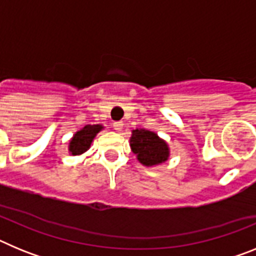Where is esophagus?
<instances>
[{
  "label": "esophagus",
  "instance_id": "34e87169",
  "mask_svg": "<svg viewBox=\"0 0 256 256\" xmlns=\"http://www.w3.org/2000/svg\"><path fill=\"white\" fill-rule=\"evenodd\" d=\"M112 126H114V130H116V132H122L124 124L122 123V122H114V123H112Z\"/></svg>",
  "mask_w": 256,
  "mask_h": 256
}]
</instances>
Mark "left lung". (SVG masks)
<instances>
[{"mask_svg": "<svg viewBox=\"0 0 256 256\" xmlns=\"http://www.w3.org/2000/svg\"><path fill=\"white\" fill-rule=\"evenodd\" d=\"M130 146L137 160L144 166H156L165 162L170 156L168 142L152 130L137 128L132 130Z\"/></svg>", "mask_w": 256, "mask_h": 256, "instance_id": "8db88e82", "label": "left lung"}]
</instances>
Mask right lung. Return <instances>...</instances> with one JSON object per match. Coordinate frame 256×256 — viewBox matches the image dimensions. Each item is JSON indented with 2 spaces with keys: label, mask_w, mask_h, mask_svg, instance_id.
<instances>
[{
  "label": "right lung",
  "mask_w": 256,
  "mask_h": 256,
  "mask_svg": "<svg viewBox=\"0 0 256 256\" xmlns=\"http://www.w3.org/2000/svg\"><path fill=\"white\" fill-rule=\"evenodd\" d=\"M102 130V124H94V126L87 124V126H83L82 130H76L68 144V151H69L70 155H82L86 151L90 150L91 144L94 142L97 133H100Z\"/></svg>",
  "instance_id": "add662e5"
}]
</instances>
